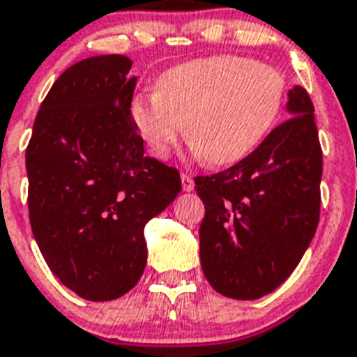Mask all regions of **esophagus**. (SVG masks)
<instances>
[{"label": "esophagus", "instance_id": "34e87169", "mask_svg": "<svg viewBox=\"0 0 357 357\" xmlns=\"http://www.w3.org/2000/svg\"><path fill=\"white\" fill-rule=\"evenodd\" d=\"M193 188H195V182H193V178H191L190 175H185V173H182V190H184V191H193Z\"/></svg>", "mask_w": 357, "mask_h": 357}]
</instances>
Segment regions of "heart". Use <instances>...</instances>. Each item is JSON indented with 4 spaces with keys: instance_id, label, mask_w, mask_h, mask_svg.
<instances>
[{
    "instance_id": "1",
    "label": "heart",
    "mask_w": 357,
    "mask_h": 357,
    "mask_svg": "<svg viewBox=\"0 0 357 357\" xmlns=\"http://www.w3.org/2000/svg\"><path fill=\"white\" fill-rule=\"evenodd\" d=\"M288 93L287 75L235 54L184 61L164 70L155 93L138 94L131 120L149 151L166 158L185 132L211 166H229L272 129Z\"/></svg>"
}]
</instances>
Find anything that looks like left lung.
<instances>
[{"label":"left lung","instance_id":"left-lung-1","mask_svg":"<svg viewBox=\"0 0 357 357\" xmlns=\"http://www.w3.org/2000/svg\"><path fill=\"white\" fill-rule=\"evenodd\" d=\"M294 116L225 172L195 176L204 202L200 266L215 290L250 301L290 278L319 225L323 151L314 104L288 93Z\"/></svg>","mask_w":357,"mask_h":357}]
</instances>
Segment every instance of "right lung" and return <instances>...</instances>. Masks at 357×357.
Segmentation results:
<instances>
[{
  "label": "right lung",
  "instance_id": "right-lung-1",
  "mask_svg": "<svg viewBox=\"0 0 357 357\" xmlns=\"http://www.w3.org/2000/svg\"><path fill=\"white\" fill-rule=\"evenodd\" d=\"M128 56L82 60L56 79L25 153L29 219L47 266L87 301L128 294L144 273V226L181 193V173L144 155Z\"/></svg>",
  "mask_w": 357,
  "mask_h": 357
}]
</instances>
